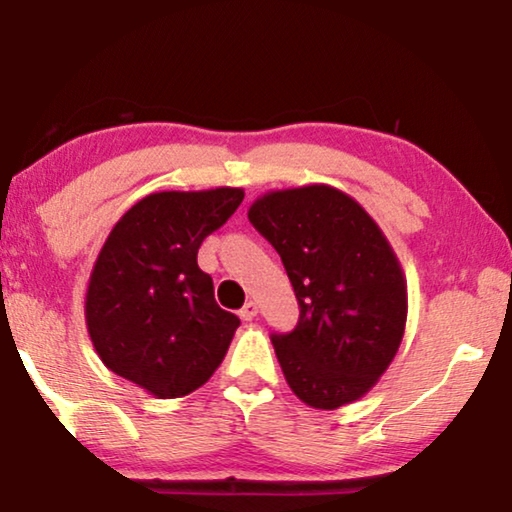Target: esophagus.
<instances>
[{
  "mask_svg": "<svg viewBox=\"0 0 512 512\" xmlns=\"http://www.w3.org/2000/svg\"><path fill=\"white\" fill-rule=\"evenodd\" d=\"M258 314V305L254 303V300H247V303H244V307L240 310V317L244 319V321H251Z\"/></svg>",
  "mask_w": 512,
  "mask_h": 512,
  "instance_id": "34e87169",
  "label": "esophagus"
}]
</instances>
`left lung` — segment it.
Masks as SVG:
<instances>
[{
	"instance_id": "8db88e82",
	"label": "left lung",
	"mask_w": 512,
	"mask_h": 512,
	"mask_svg": "<svg viewBox=\"0 0 512 512\" xmlns=\"http://www.w3.org/2000/svg\"><path fill=\"white\" fill-rule=\"evenodd\" d=\"M249 221L296 291L298 326L270 335L293 394L319 410L368 394L394 361L408 319V286L380 226L326 184L265 193Z\"/></svg>"
}]
</instances>
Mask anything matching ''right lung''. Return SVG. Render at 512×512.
I'll return each mask as SVG.
<instances>
[{"label": "right lung", "instance_id": "1", "mask_svg": "<svg viewBox=\"0 0 512 512\" xmlns=\"http://www.w3.org/2000/svg\"><path fill=\"white\" fill-rule=\"evenodd\" d=\"M244 198L242 188L151 193L132 205L97 256L86 324L109 370L156 398L202 387L240 326L214 300L198 249Z\"/></svg>", "mask_w": 512, "mask_h": 512}]
</instances>
